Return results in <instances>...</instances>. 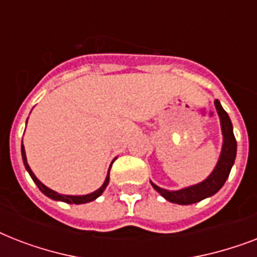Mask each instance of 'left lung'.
<instances>
[{"label": "left lung", "mask_w": 257, "mask_h": 257, "mask_svg": "<svg viewBox=\"0 0 257 257\" xmlns=\"http://www.w3.org/2000/svg\"><path fill=\"white\" fill-rule=\"evenodd\" d=\"M215 106L220 117V125H221V133H223V147H221L219 161H217V164H216L215 169L212 171L211 175L201 183L183 188V189H179V191H168V189H164V188L157 187L156 184H153L151 181L152 187L164 199H167L171 203L180 204V205H189V204L199 203L201 200L215 195L216 192L220 191V188L223 187L224 183L227 181L229 172L232 169V165L235 163L237 144H236L233 126H232L231 118L228 116V113L224 110L219 100H215Z\"/></svg>", "instance_id": "left-lung-1"}]
</instances>
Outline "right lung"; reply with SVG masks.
Here are the masks:
<instances>
[{"label": "right lung", "instance_id": "1", "mask_svg": "<svg viewBox=\"0 0 257 257\" xmlns=\"http://www.w3.org/2000/svg\"><path fill=\"white\" fill-rule=\"evenodd\" d=\"M21 155H22V160H24V165H25L26 171L29 172L30 177L33 179V181L36 183V185H37L38 188H40V191L44 193L45 196H48L49 199L52 200H57V201H64V203H68V204H85V203H90V201H93V200H96L98 196L102 195V192L105 191V188L108 187L109 184V171H110V167H112V164H110V167H109L108 169V175H106V179H105L104 184L101 185L97 191L92 192V193H89V195H82V196H70V195H61V193H57V192L52 191L50 188H48L46 185H44V184L40 181V180L36 177V175H34L33 172H32V169H30L29 164H28V161H26V155H25V148H24V144H21ZM114 161V160H113ZM112 161V163H113Z\"/></svg>", "mask_w": 257, "mask_h": 257}]
</instances>
